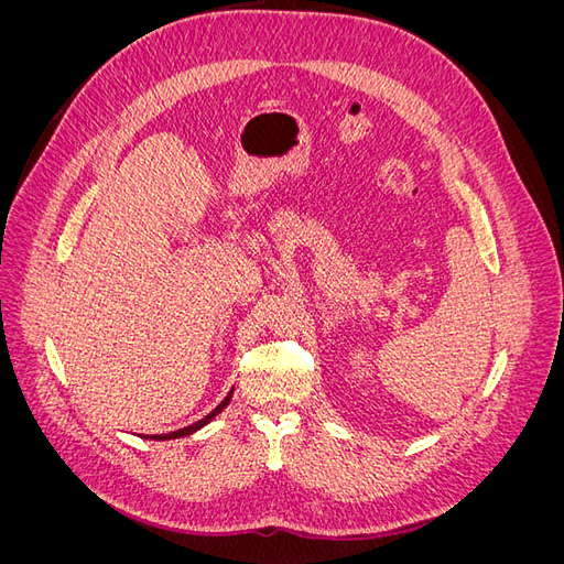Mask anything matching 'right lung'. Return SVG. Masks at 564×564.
Instances as JSON below:
<instances>
[{
    "label": "right lung",
    "mask_w": 564,
    "mask_h": 564,
    "mask_svg": "<svg viewBox=\"0 0 564 564\" xmlns=\"http://www.w3.org/2000/svg\"><path fill=\"white\" fill-rule=\"evenodd\" d=\"M230 398H232V390L228 392V398L224 400V402H220L216 409H214V412L212 414H207V416H204V419H199L197 423H193V425H185V429H181V431H174V433H166V435H155V440H174V437H185V435H193L195 431H199L202 429V425H207L216 414H220V412H224V409L228 406V402H230Z\"/></svg>",
    "instance_id": "1"
}]
</instances>
